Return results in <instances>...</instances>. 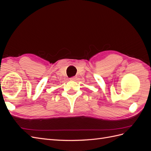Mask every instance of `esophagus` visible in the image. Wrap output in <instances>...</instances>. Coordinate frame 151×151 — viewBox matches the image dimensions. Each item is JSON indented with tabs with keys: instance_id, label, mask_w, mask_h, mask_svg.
<instances>
[{
	"instance_id": "obj_1",
	"label": "esophagus",
	"mask_w": 151,
	"mask_h": 151,
	"mask_svg": "<svg viewBox=\"0 0 151 151\" xmlns=\"http://www.w3.org/2000/svg\"><path fill=\"white\" fill-rule=\"evenodd\" d=\"M76 77H72L70 78V81H76Z\"/></svg>"
}]
</instances>
